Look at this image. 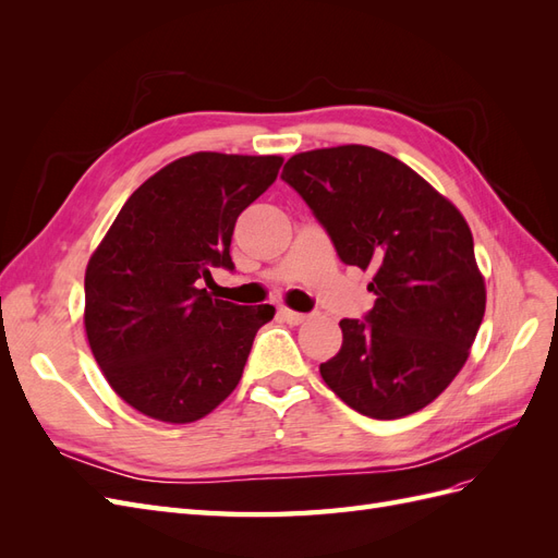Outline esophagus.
Listing matches in <instances>:
<instances>
[{"mask_svg":"<svg viewBox=\"0 0 558 558\" xmlns=\"http://www.w3.org/2000/svg\"><path fill=\"white\" fill-rule=\"evenodd\" d=\"M279 316H281L289 326H300V324H305V320H307V314L293 312V310H286V307H281V310H279Z\"/></svg>","mask_w":558,"mask_h":558,"instance_id":"1","label":"esophagus"}]
</instances>
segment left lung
Segmentation results:
<instances>
[{"label":"left lung","instance_id":"left-lung-1","mask_svg":"<svg viewBox=\"0 0 558 558\" xmlns=\"http://www.w3.org/2000/svg\"><path fill=\"white\" fill-rule=\"evenodd\" d=\"M281 179L326 228L337 256L375 272L365 318H342V349L320 363L330 391L369 418L424 410L461 373L486 307L461 211L373 146L298 154Z\"/></svg>","mask_w":558,"mask_h":558}]
</instances>
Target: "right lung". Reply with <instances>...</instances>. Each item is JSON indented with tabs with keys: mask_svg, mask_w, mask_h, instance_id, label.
Here are the masks:
<instances>
[{
	"mask_svg": "<svg viewBox=\"0 0 558 558\" xmlns=\"http://www.w3.org/2000/svg\"><path fill=\"white\" fill-rule=\"evenodd\" d=\"M283 158L199 154L162 167L134 191L86 269L93 356L134 410L191 424L240 384L258 328L275 307H242L202 289L234 269L238 216L275 183Z\"/></svg>",
	"mask_w": 558,
	"mask_h": 558,
	"instance_id": "right-lung-1",
	"label": "right lung"
}]
</instances>
